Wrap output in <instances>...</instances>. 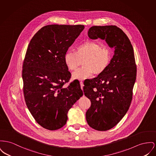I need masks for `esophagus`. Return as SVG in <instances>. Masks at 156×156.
<instances>
[{
  "instance_id": "esophagus-1",
  "label": "esophagus",
  "mask_w": 156,
  "mask_h": 156,
  "mask_svg": "<svg viewBox=\"0 0 156 156\" xmlns=\"http://www.w3.org/2000/svg\"><path fill=\"white\" fill-rule=\"evenodd\" d=\"M80 85H81V89L83 90V82L82 81H80Z\"/></svg>"
}]
</instances>
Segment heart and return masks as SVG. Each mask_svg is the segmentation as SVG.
<instances>
[{"label": "heart", "mask_w": 156, "mask_h": 156, "mask_svg": "<svg viewBox=\"0 0 156 156\" xmlns=\"http://www.w3.org/2000/svg\"><path fill=\"white\" fill-rule=\"evenodd\" d=\"M112 53L109 47L92 41H86L76 46L75 52L68 51L65 54V64L68 70L74 71L78 67L80 60L83 59V67L75 72L73 79L84 80L91 77L93 73L99 75L109 67Z\"/></svg>", "instance_id": "heart-1"}]
</instances>
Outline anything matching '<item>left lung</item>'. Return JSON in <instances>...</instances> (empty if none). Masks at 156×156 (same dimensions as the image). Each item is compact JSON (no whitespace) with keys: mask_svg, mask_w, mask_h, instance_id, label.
I'll list each match as a JSON object with an SVG mask.
<instances>
[{"mask_svg":"<svg viewBox=\"0 0 156 156\" xmlns=\"http://www.w3.org/2000/svg\"><path fill=\"white\" fill-rule=\"evenodd\" d=\"M88 35L92 39H105L114 48L108 69L83 87L84 95L91 102L86 112L88 125L107 131L119 122L130 106L137 75L134 53L128 37L116 26H94Z\"/></svg>","mask_w":156,"mask_h":156,"instance_id":"left-lung-1","label":"left lung"}]
</instances>
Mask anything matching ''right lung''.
<instances>
[{"mask_svg":"<svg viewBox=\"0 0 156 156\" xmlns=\"http://www.w3.org/2000/svg\"><path fill=\"white\" fill-rule=\"evenodd\" d=\"M83 29V25H46L29 44L22 66L24 98L34 119L47 129L62 127L68 111L83 96L78 80L63 86L71 76L65 54Z\"/></svg>","mask_w":156,"mask_h":156,"instance_id":"right-lung-1","label":"right lung"}]
</instances>
